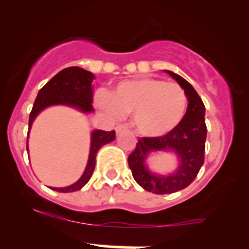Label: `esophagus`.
I'll return each instance as SVG.
<instances>
[{
    "mask_svg": "<svg viewBox=\"0 0 249 249\" xmlns=\"http://www.w3.org/2000/svg\"><path fill=\"white\" fill-rule=\"evenodd\" d=\"M123 131H127V126H124V124H117L116 126V133H121Z\"/></svg>",
    "mask_w": 249,
    "mask_h": 249,
    "instance_id": "esophagus-1",
    "label": "esophagus"
}]
</instances>
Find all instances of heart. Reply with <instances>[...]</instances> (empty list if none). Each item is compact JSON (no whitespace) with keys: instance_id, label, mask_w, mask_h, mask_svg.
I'll return each instance as SVG.
<instances>
[{"instance_id":"obj_1","label":"heart","mask_w":249,"mask_h":249,"mask_svg":"<svg viewBox=\"0 0 249 249\" xmlns=\"http://www.w3.org/2000/svg\"><path fill=\"white\" fill-rule=\"evenodd\" d=\"M101 110L113 116L133 113V126L149 138L169 134L183 120L187 96L176 83L158 78H138L120 82L110 94L98 96Z\"/></svg>"}]
</instances>
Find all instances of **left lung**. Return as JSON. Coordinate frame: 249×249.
Segmentation results:
<instances>
[{"label": "left lung", "instance_id": "obj_1", "mask_svg": "<svg viewBox=\"0 0 249 249\" xmlns=\"http://www.w3.org/2000/svg\"><path fill=\"white\" fill-rule=\"evenodd\" d=\"M186 93L188 106L178 126L169 134L159 138H139L136 149L128 156L129 169L137 183L155 194H169L186 188L194 181L204 164L205 106L193 87L184 78L165 70ZM175 153L179 161L174 173L162 175L147 166V158L153 153Z\"/></svg>", "mask_w": 249, "mask_h": 249}]
</instances>
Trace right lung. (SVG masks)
Segmentation results:
<instances>
[{
  "label": "right lung",
  "mask_w": 249,
  "mask_h": 249,
  "mask_svg": "<svg viewBox=\"0 0 249 249\" xmlns=\"http://www.w3.org/2000/svg\"><path fill=\"white\" fill-rule=\"evenodd\" d=\"M95 75L89 71H85L80 67H68L58 72L50 82H47L40 89L34 106L29 116V132L33 126V122L41 111L50 106H67L82 113L94 112L93 107V80ZM28 132V137H29ZM115 131L106 132L101 129H94L90 133V150L88 158L87 166L84 172L77 182L67 187H50L53 191L70 193V192L79 191L80 188L88 183L95 169L96 154L101 146L110 142L115 141ZM27 150L29 151L27 142Z\"/></svg>",
  "instance_id": "obj_1"
}]
</instances>
